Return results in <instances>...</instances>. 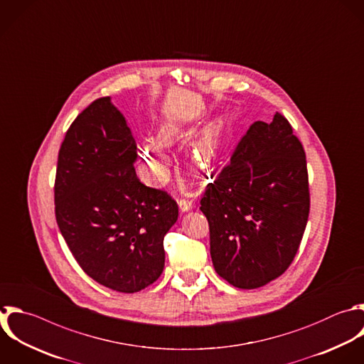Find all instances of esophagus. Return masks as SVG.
I'll return each instance as SVG.
<instances>
[{"mask_svg":"<svg viewBox=\"0 0 364 364\" xmlns=\"http://www.w3.org/2000/svg\"><path fill=\"white\" fill-rule=\"evenodd\" d=\"M179 209L182 212H189V210L193 209V203L191 200H188V199H181L179 200Z\"/></svg>","mask_w":364,"mask_h":364,"instance_id":"34e87169","label":"esophagus"}]
</instances>
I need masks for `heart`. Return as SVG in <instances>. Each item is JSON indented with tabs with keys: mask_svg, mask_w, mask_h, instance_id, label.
I'll list each match as a JSON object with an SVG mask.
<instances>
[{
	"mask_svg": "<svg viewBox=\"0 0 364 364\" xmlns=\"http://www.w3.org/2000/svg\"><path fill=\"white\" fill-rule=\"evenodd\" d=\"M191 134L189 128L181 122H165L156 134V141L145 139L142 142L139 152L141 169L152 185H162L169 173L171 159L164 148L185 142ZM226 125L223 119H216L203 128L192 144V171L199 175L209 172L220 158L226 146Z\"/></svg>",
	"mask_w": 364,
	"mask_h": 364,
	"instance_id": "obj_1",
	"label": "heart"
}]
</instances>
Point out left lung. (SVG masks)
Returning a JSON list of instances; mask_svg holds the SVG:
<instances>
[{
	"label": "left lung",
	"mask_w": 364,
	"mask_h": 364,
	"mask_svg": "<svg viewBox=\"0 0 364 364\" xmlns=\"http://www.w3.org/2000/svg\"><path fill=\"white\" fill-rule=\"evenodd\" d=\"M309 208L306 155L289 121L276 112L270 124L255 122L200 200L216 273L239 289L279 277L297 253Z\"/></svg>",
	"instance_id": "obj_1"
}]
</instances>
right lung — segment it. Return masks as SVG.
Returning a JSON list of instances; mask_svg holds the SVG:
<instances>
[{"label": "right lung", "mask_w": 364, "mask_h": 364, "mask_svg": "<svg viewBox=\"0 0 364 364\" xmlns=\"http://www.w3.org/2000/svg\"><path fill=\"white\" fill-rule=\"evenodd\" d=\"M136 142L109 97L94 101L67 131L58 154L55 218L84 272L122 293L152 284L165 266L164 237L178 205L135 172Z\"/></svg>", "instance_id": "1"}]
</instances>
